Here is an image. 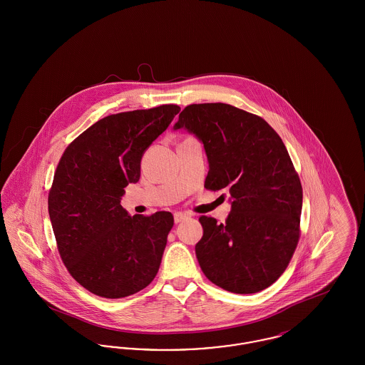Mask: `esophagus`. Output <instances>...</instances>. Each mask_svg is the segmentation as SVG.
I'll use <instances>...</instances> for the list:
<instances>
[{
    "label": "esophagus",
    "instance_id": "obj_1",
    "mask_svg": "<svg viewBox=\"0 0 365 365\" xmlns=\"http://www.w3.org/2000/svg\"><path fill=\"white\" fill-rule=\"evenodd\" d=\"M189 216L186 215V213H182V212H176L174 215V222L178 225V223H180V222H183V220H186Z\"/></svg>",
    "mask_w": 365,
    "mask_h": 365
}]
</instances>
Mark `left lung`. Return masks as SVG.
<instances>
[{
    "label": "left lung",
    "instance_id": "obj_1",
    "mask_svg": "<svg viewBox=\"0 0 365 365\" xmlns=\"http://www.w3.org/2000/svg\"><path fill=\"white\" fill-rule=\"evenodd\" d=\"M174 128L204 143L205 189L231 195L225 225L200 217L204 235L195 255L202 272L231 293L267 289L284 272L299 240L302 186L283 140L260 116L223 103L187 105Z\"/></svg>",
    "mask_w": 365,
    "mask_h": 365
}]
</instances>
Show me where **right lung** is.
Returning <instances> with one entry per match:
<instances>
[{"label":"right lung","instance_id":"right-lung-1","mask_svg":"<svg viewBox=\"0 0 365 365\" xmlns=\"http://www.w3.org/2000/svg\"><path fill=\"white\" fill-rule=\"evenodd\" d=\"M179 110L168 104L109 115L73 139L57 164L48 197L57 249L93 294H135L157 275L174 216H130L120 200L139 180L145 150Z\"/></svg>","mask_w":365,"mask_h":365}]
</instances>
